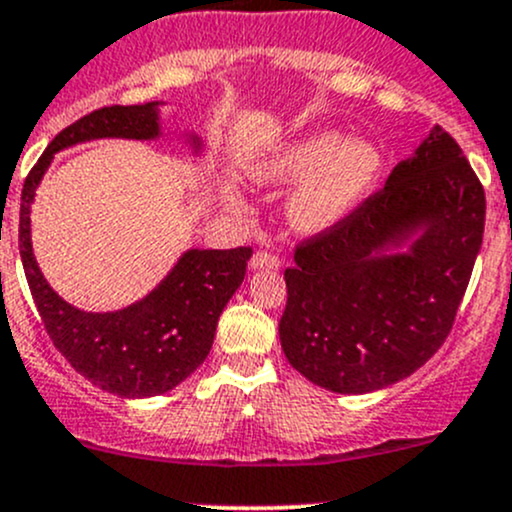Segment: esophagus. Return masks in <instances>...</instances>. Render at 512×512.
I'll return each instance as SVG.
<instances>
[{
    "mask_svg": "<svg viewBox=\"0 0 512 512\" xmlns=\"http://www.w3.org/2000/svg\"><path fill=\"white\" fill-rule=\"evenodd\" d=\"M250 267L252 269H277L279 267V257L272 255V252H267V250H260V252H255V255H252Z\"/></svg>",
    "mask_w": 512,
    "mask_h": 512,
    "instance_id": "1",
    "label": "esophagus"
}]
</instances>
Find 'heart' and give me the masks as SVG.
Segmentation results:
<instances>
[{"instance_id":"1","label":"heart","mask_w":512,"mask_h":512,"mask_svg":"<svg viewBox=\"0 0 512 512\" xmlns=\"http://www.w3.org/2000/svg\"><path fill=\"white\" fill-rule=\"evenodd\" d=\"M384 170V153L374 143L335 128H320L269 150L250 167L262 187H291L286 216L303 235H320L342 226L362 209ZM240 206L238 196H228Z\"/></svg>"}]
</instances>
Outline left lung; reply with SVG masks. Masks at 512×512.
Instances as JSON below:
<instances>
[{"label": "left lung", "instance_id": "8db88e82", "mask_svg": "<svg viewBox=\"0 0 512 512\" xmlns=\"http://www.w3.org/2000/svg\"><path fill=\"white\" fill-rule=\"evenodd\" d=\"M486 196L440 126L355 216L296 247L279 340L333 393L411 376L447 338L484 240Z\"/></svg>", "mask_w": 512, "mask_h": 512}]
</instances>
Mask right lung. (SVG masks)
Wrapping results in <instances>:
<instances>
[{"label":"right lung","instance_id":"right-lung-1","mask_svg":"<svg viewBox=\"0 0 512 512\" xmlns=\"http://www.w3.org/2000/svg\"><path fill=\"white\" fill-rule=\"evenodd\" d=\"M162 106H104L60 131L24 182L19 250L33 301L53 345L99 389L121 398H150L172 391L209 357L218 318L245 279L250 247L201 250L189 247L143 299L119 311H82L65 301L43 277L33 255L31 206L55 153L101 138L160 140ZM199 165L206 143L194 131L182 133Z\"/></svg>","mask_w":512,"mask_h":512}]
</instances>
